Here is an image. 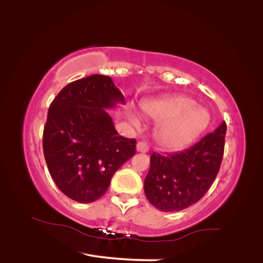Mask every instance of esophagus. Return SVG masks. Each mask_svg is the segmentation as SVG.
Returning <instances> with one entry per match:
<instances>
[{"label":"esophagus","mask_w":263,"mask_h":263,"mask_svg":"<svg viewBox=\"0 0 263 263\" xmlns=\"http://www.w3.org/2000/svg\"><path fill=\"white\" fill-rule=\"evenodd\" d=\"M136 148H137L138 152H141V153L148 152V145L146 144L145 141H139V142H138Z\"/></svg>","instance_id":"1"}]
</instances>
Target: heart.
<instances>
[{"label":"heart","mask_w":263,"mask_h":263,"mask_svg":"<svg viewBox=\"0 0 263 263\" xmlns=\"http://www.w3.org/2000/svg\"><path fill=\"white\" fill-rule=\"evenodd\" d=\"M141 110L146 117L158 122L155 141L160 147L168 151L188 147L210 123L206 109L182 95L148 101L141 105ZM130 121L135 126H139V119L135 114L130 115Z\"/></svg>","instance_id":"obj_1"}]
</instances>
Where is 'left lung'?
I'll use <instances>...</instances> for the list:
<instances>
[{
	"label": "left lung",
	"instance_id": "obj_1",
	"mask_svg": "<svg viewBox=\"0 0 263 263\" xmlns=\"http://www.w3.org/2000/svg\"><path fill=\"white\" fill-rule=\"evenodd\" d=\"M226 123L197 144L179 153L151 155L145 195L160 211H181L197 203L210 189L224 154Z\"/></svg>",
	"mask_w": 263,
	"mask_h": 263
}]
</instances>
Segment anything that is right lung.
<instances>
[{"label": "right lung", "mask_w": 263, "mask_h": 263, "mask_svg": "<svg viewBox=\"0 0 263 263\" xmlns=\"http://www.w3.org/2000/svg\"><path fill=\"white\" fill-rule=\"evenodd\" d=\"M125 104L110 77L90 75L70 82L50 105L43 149L58 188L79 203L108 190L116 171L136 154V139L118 135L106 109Z\"/></svg>", "instance_id": "add662e5"}]
</instances>
